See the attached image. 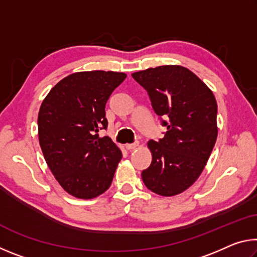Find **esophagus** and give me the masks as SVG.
<instances>
[{
  "instance_id": "esophagus-1",
  "label": "esophagus",
  "mask_w": 257,
  "mask_h": 257,
  "mask_svg": "<svg viewBox=\"0 0 257 257\" xmlns=\"http://www.w3.org/2000/svg\"><path fill=\"white\" fill-rule=\"evenodd\" d=\"M137 146H138V142L134 143V144H125V145H124L125 150H134V149H136Z\"/></svg>"
}]
</instances>
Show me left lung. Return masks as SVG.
I'll use <instances>...</instances> for the list:
<instances>
[{
  "instance_id": "8db88e82",
  "label": "left lung",
  "mask_w": 257,
  "mask_h": 257,
  "mask_svg": "<svg viewBox=\"0 0 257 257\" xmlns=\"http://www.w3.org/2000/svg\"><path fill=\"white\" fill-rule=\"evenodd\" d=\"M149 93L154 111L167 118V133L150 141L152 163L142 172L145 186L161 196H175L197 180L217 137V105L212 90L181 66H161L133 73Z\"/></svg>"
}]
</instances>
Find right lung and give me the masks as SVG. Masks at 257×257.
I'll list each match as a JSON object with an SVG mask.
<instances>
[{"instance_id":"right-lung-1","label":"right lung","mask_w":257,"mask_h":257,"mask_svg":"<svg viewBox=\"0 0 257 257\" xmlns=\"http://www.w3.org/2000/svg\"><path fill=\"white\" fill-rule=\"evenodd\" d=\"M125 77L103 70L72 73L42 103L37 122L43 155L60 186L77 198L106 191L122 158L111 138L98 132L107 127V99Z\"/></svg>"}]
</instances>
